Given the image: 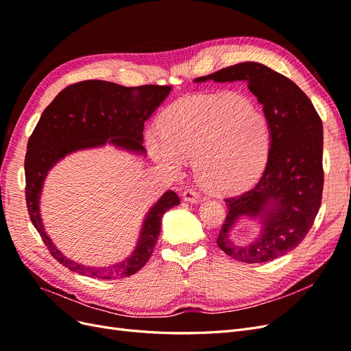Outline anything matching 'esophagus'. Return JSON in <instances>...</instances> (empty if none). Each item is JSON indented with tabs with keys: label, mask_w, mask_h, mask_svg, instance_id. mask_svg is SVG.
<instances>
[{
	"label": "esophagus",
	"mask_w": 351,
	"mask_h": 351,
	"mask_svg": "<svg viewBox=\"0 0 351 351\" xmlns=\"http://www.w3.org/2000/svg\"><path fill=\"white\" fill-rule=\"evenodd\" d=\"M183 199L186 202H189V204H197V202L200 200V195L197 192H195L193 189H187V190H184Z\"/></svg>",
	"instance_id": "34e87169"
}]
</instances>
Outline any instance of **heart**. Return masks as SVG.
Returning a JSON list of instances; mask_svg holds the SVG:
<instances>
[{
    "label": "heart",
    "instance_id": "b5f03b06",
    "mask_svg": "<svg viewBox=\"0 0 351 351\" xmlns=\"http://www.w3.org/2000/svg\"><path fill=\"white\" fill-rule=\"evenodd\" d=\"M161 133L147 136L154 161L178 174L183 159H196L199 182L214 192L249 184L267 164V117L236 93L193 95L178 101L162 117Z\"/></svg>",
    "mask_w": 351,
    "mask_h": 351
}]
</instances>
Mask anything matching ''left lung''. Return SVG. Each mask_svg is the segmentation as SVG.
<instances>
[{
    "label": "left lung",
    "mask_w": 351,
    "mask_h": 351,
    "mask_svg": "<svg viewBox=\"0 0 351 351\" xmlns=\"http://www.w3.org/2000/svg\"><path fill=\"white\" fill-rule=\"evenodd\" d=\"M208 80L246 83L262 104L269 124V154L265 171L254 187L226 199L227 218L217 244L240 262L274 261L299 246L321 206V117L294 82L261 62H240L195 82ZM241 217L256 219L261 224L258 237L246 245L236 243L229 236Z\"/></svg>",
    "instance_id": "obj_1"
}]
</instances>
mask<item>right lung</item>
Instances as JSON below:
<instances>
[{
  "instance_id": "1",
  "label": "right lung",
  "mask_w": 351,
  "mask_h": 351,
  "mask_svg": "<svg viewBox=\"0 0 351 351\" xmlns=\"http://www.w3.org/2000/svg\"><path fill=\"white\" fill-rule=\"evenodd\" d=\"M171 86L145 84L125 88L104 80H84L70 84L52 101L29 137L25 158L26 204L49 253L70 271L84 277L117 280L130 277L149 261L161 232L162 215L180 205L178 196L168 190L147 210L141 234L129 258L108 267H88L62 254L47 234L40 218V195L45 178L62 158L83 151L112 145L136 155H145V123L164 102Z\"/></svg>"
}]
</instances>
